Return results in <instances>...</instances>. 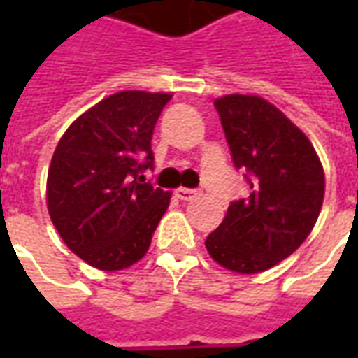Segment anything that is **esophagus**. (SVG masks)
I'll return each instance as SVG.
<instances>
[{"mask_svg":"<svg viewBox=\"0 0 358 358\" xmlns=\"http://www.w3.org/2000/svg\"><path fill=\"white\" fill-rule=\"evenodd\" d=\"M174 195L178 197L180 201H189V199H194L195 195H197V192H195V189H189V187H178V189L174 192Z\"/></svg>","mask_w":358,"mask_h":358,"instance_id":"esophagus-1","label":"esophagus"}]
</instances>
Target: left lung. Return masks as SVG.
<instances>
[{"label":"left lung","mask_w":358,"mask_h":358,"mask_svg":"<svg viewBox=\"0 0 358 358\" xmlns=\"http://www.w3.org/2000/svg\"><path fill=\"white\" fill-rule=\"evenodd\" d=\"M215 107L249 195L230 203L205 248L224 268L264 272L292 255L313 230L322 209V164L307 136L263 97L224 95Z\"/></svg>","instance_id":"left-lung-1"}]
</instances>
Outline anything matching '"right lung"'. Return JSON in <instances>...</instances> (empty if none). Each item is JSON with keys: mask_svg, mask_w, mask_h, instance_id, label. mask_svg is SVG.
<instances>
[{"mask_svg": "<svg viewBox=\"0 0 358 358\" xmlns=\"http://www.w3.org/2000/svg\"><path fill=\"white\" fill-rule=\"evenodd\" d=\"M169 94L118 92L69 126L48 172V210L66 248L115 272L148 253L171 194L153 187L151 138Z\"/></svg>", "mask_w": 358, "mask_h": 358, "instance_id": "obj_1", "label": "right lung"}]
</instances>
